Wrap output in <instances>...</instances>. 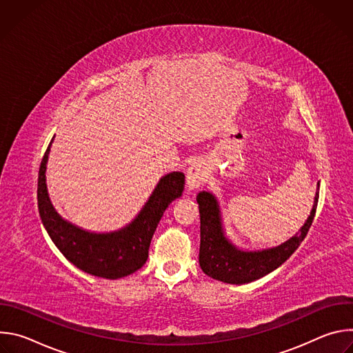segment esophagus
<instances>
[{
	"label": "esophagus",
	"mask_w": 353,
	"mask_h": 353,
	"mask_svg": "<svg viewBox=\"0 0 353 353\" xmlns=\"http://www.w3.org/2000/svg\"><path fill=\"white\" fill-rule=\"evenodd\" d=\"M207 177H208V168L205 166V163L203 161H195L187 169V174H185L188 190H196L205 181Z\"/></svg>",
	"instance_id": "34e87169"
}]
</instances>
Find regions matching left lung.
<instances>
[{
    "label": "left lung",
    "instance_id": "left-lung-1",
    "mask_svg": "<svg viewBox=\"0 0 353 353\" xmlns=\"http://www.w3.org/2000/svg\"><path fill=\"white\" fill-rule=\"evenodd\" d=\"M320 183L314 195L313 208L300 230L279 245L263 250H243L228 239L222 212L216 196L210 191H199L196 203L199 208V267L208 276L232 285L254 282L281 267L305 240L319 203Z\"/></svg>",
    "mask_w": 353,
    "mask_h": 353
}]
</instances>
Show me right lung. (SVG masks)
Instances as JSON below:
<instances>
[{"mask_svg":"<svg viewBox=\"0 0 353 353\" xmlns=\"http://www.w3.org/2000/svg\"><path fill=\"white\" fill-rule=\"evenodd\" d=\"M50 142L41 159L37 181V205L41 222L53 243L81 271L105 279H119L138 271L148 260L150 240L172 201L180 198L184 190V173L165 174L138 215L124 228L113 232L96 233L65 221L50 201L46 169Z\"/></svg>","mask_w":353,"mask_h":353,"instance_id":"1","label":"right lung"}]
</instances>
